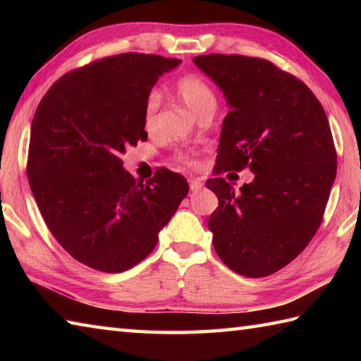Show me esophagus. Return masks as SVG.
<instances>
[{
    "label": "esophagus",
    "mask_w": 361,
    "mask_h": 361,
    "mask_svg": "<svg viewBox=\"0 0 361 361\" xmlns=\"http://www.w3.org/2000/svg\"><path fill=\"white\" fill-rule=\"evenodd\" d=\"M204 186V183L200 178H189V189L192 190V192H197V190H200Z\"/></svg>",
    "instance_id": "obj_1"
}]
</instances>
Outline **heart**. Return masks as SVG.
Instances as JSON below:
<instances>
[{"label": "heart", "mask_w": 361, "mask_h": 361, "mask_svg": "<svg viewBox=\"0 0 361 361\" xmlns=\"http://www.w3.org/2000/svg\"><path fill=\"white\" fill-rule=\"evenodd\" d=\"M176 93L181 97L190 110H192L197 116L208 110H216L217 106V97L214 94L212 88L198 75H185L178 82H176ZM161 96L157 90H152L145 97L144 102V127L145 130H152L157 124V114L159 110ZM178 159L183 163L189 164L190 158L185 153H180Z\"/></svg>", "instance_id": "b5f03b06"}]
</instances>
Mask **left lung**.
<instances>
[{
    "mask_svg": "<svg viewBox=\"0 0 361 361\" xmlns=\"http://www.w3.org/2000/svg\"><path fill=\"white\" fill-rule=\"evenodd\" d=\"M192 62L224 93L229 113L216 172L255 173L239 190L206 183L219 198L208 228L233 271L264 278L307 247L323 220L336 175V152L323 105L295 75L264 59L209 54Z\"/></svg>",
    "mask_w": 361,
    "mask_h": 361,
    "instance_id": "obj_1",
    "label": "left lung"
}]
</instances>
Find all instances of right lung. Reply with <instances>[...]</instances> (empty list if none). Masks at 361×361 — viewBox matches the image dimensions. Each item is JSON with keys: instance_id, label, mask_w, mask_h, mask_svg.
Wrapping results in <instances>:
<instances>
[{"instance_id": "right-lung-1", "label": "right lung", "mask_w": 361, "mask_h": 361, "mask_svg": "<svg viewBox=\"0 0 361 361\" xmlns=\"http://www.w3.org/2000/svg\"><path fill=\"white\" fill-rule=\"evenodd\" d=\"M180 63L137 52L105 57L60 78L37 106L30 190L57 242L94 270L121 273L147 257L189 192L180 173L159 169L144 183L121 159L147 140L145 97Z\"/></svg>"}]
</instances>
